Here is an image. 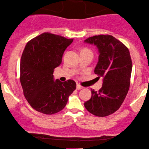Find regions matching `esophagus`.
Returning <instances> with one entry per match:
<instances>
[{
  "label": "esophagus",
  "instance_id": "esophagus-1",
  "mask_svg": "<svg viewBox=\"0 0 149 149\" xmlns=\"http://www.w3.org/2000/svg\"><path fill=\"white\" fill-rule=\"evenodd\" d=\"M81 88H83V87L81 86H80L79 84H77V90H80V89H81Z\"/></svg>",
  "mask_w": 149,
  "mask_h": 149
}]
</instances>
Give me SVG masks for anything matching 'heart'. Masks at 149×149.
<instances>
[{
  "label": "heart",
  "mask_w": 149,
  "mask_h": 149,
  "mask_svg": "<svg viewBox=\"0 0 149 149\" xmlns=\"http://www.w3.org/2000/svg\"><path fill=\"white\" fill-rule=\"evenodd\" d=\"M86 52H91V51H89V50L87 49V48H83L82 50L81 51V53H86Z\"/></svg>",
  "instance_id": "b5f03b06"
}]
</instances>
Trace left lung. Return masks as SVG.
Listing matches in <instances>:
<instances>
[{
    "instance_id": "left-lung-1",
    "label": "left lung",
    "mask_w": 149,
    "mask_h": 149,
    "mask_svg": "<svg viewBox=\"0 0 149 149\" xmlns=\"http://www.w3.org/2000/svg\"><path fill=\"white\" fill-rule=\"evenodd\" d=\"M98 49V61L94 69L102 77L98 91L91 89V98L84 103L91 114L106 117L118 111L130 88L132 63L128 48L111 35H98L84 40Z\"/></svg>"
}]
</instances>
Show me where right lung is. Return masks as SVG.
Returning <instances> with one entry per match:
<instances>
[{"mask_svg": "<svg viewBox=\"0 0 149 149\" xmlns=\"http://www.w3.org/2000/svg\"><path fill=\"white\" fill-rule=\"evenodd\" d=\"M73 39L43 33L26 43L20 60V82L30 106L43 114L62 111L76 88L72 79L55 80L54 69L61 65L63 53Z\"/></svg>", "mask_w": 149, "mask_h": 149, "instance_id": "1", "label": "right lung"}]
</instances>
